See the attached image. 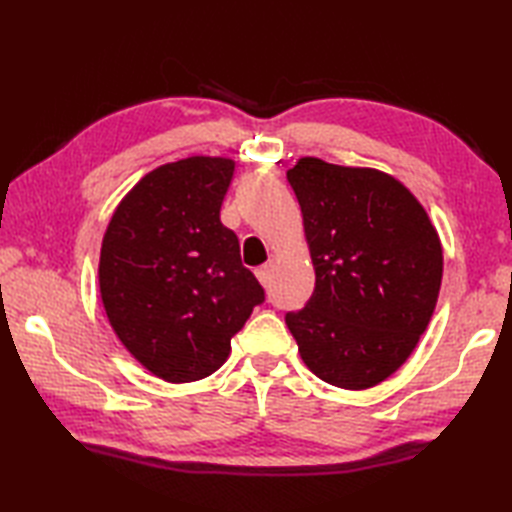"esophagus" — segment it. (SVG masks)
Instances as JSON below:
<instances>
[{"label": "esophagus", "mask_w": 512, "mask_h": 512, "mask_svg": "<svg viewBox=\"0 0 512 512\" xmlns=\"http://www.w3.org/2000/svg\"><path fill=\"white\" fill-rule=\"evenodd\" d=\"M273 262L270 264H264V266H259L257 270H255V275H257V279H259V284L262 286H268L270 284V277H273Z\"/></svg>", "instance_id": "obj_1"}]
</instances>
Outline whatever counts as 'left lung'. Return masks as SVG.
I'll return each instance as SVG.
<instances>
[{
    "label": "left lung",
    "mask_w": 512,
    "mask_h": 512,
    "mask_svg": "<svg viewBox=\"0 0 512 512\" xmlns=\"http://www.w3.org/2000/svg\"><path fill=\"white\" fill-rule=\"evenodd\" d=\"M288 182L314 266L306 308L286 314L325 383L369 389L416 350L436 310L442 244L424 206L385 171L299 158Z\"/></svg>",
    "instance_id": "1"
}]
</instances>
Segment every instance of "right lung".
Returning a JSON list of instances; mask_svg holds the SVG:
<instances>
[{
    "instance_id": "add662e5",
    "label": "right lung",
    "mask_w": 512,
    "mask_h": 512,
    "mask_svg": "<svg viewBox=\"0 0 512 512\" xmlns=\"http://www.w3.org/2000/svg\"><path fill=\"white\" fill-rule=\"evenodd\" d=\"M235 160L167 162L116 206L103 237L99 286L107 319L136 361L167 383L220 369L264 288L220 222Z\"/></svg>"
}]
</instances>
